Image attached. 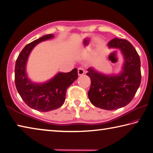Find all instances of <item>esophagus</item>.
<instances>
[{"label": "esophagus", "instance_id": "34e87169", "mask_svg": "<svg viewBox=\"0 0 153 153\" xmlns=\"http://www.w3.org/2000/svg\"><path fill=\"white\" fill-rule=\"evenodd\" d=\"M77 73H78L79 76H82V75L84 74L85 73L84 69L83 68V67H79V68L77 69Z\"/></svg>", "mask_w": 153, "mask_h": 153}]
</instances>
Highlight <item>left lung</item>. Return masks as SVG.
Listing matches in <instances>:
<instances>
[{"mask_svg": "<svg viewBox=\"0 0 153 153\" xmlns=\"http://www.w3.org/2000/svg\"><path fill=\"white\" fill-rule=\"evenodd\" d=\"M108 46L121 51L125 60L123 71L116 76H106L89 68L86 75L91 80V86L88 95L95 107L114 110L128 105L136 94L141 82L140 59L127 40L114 38Z\"/></svg>", "mask_w": 153, "mask_h": 153, "instance_id": "1", "label": "left lung"}]
</instances>
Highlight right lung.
Segmentation results:
<instances>
[{"label":"right lung","instance_id":"add662e5","mask_svg":"<svg viewBox=\"0 0 153 153\" xmlns=\"http://www.w3.org/2000/svg\"><path fill=\"white\" fill-rule=\"evenodd\" d=\"M53 37L51 33L28 44L21 51L15 63V83L18 93L27 106L41 112L61 107L65 100L67 89L78 77L77 69L74 68L68 73L57 74L45 84L32 83L27 78L25 65L31 51L39 42Z\"/></svg>","mask_w":153,"mask_h":153}]
</instances>
